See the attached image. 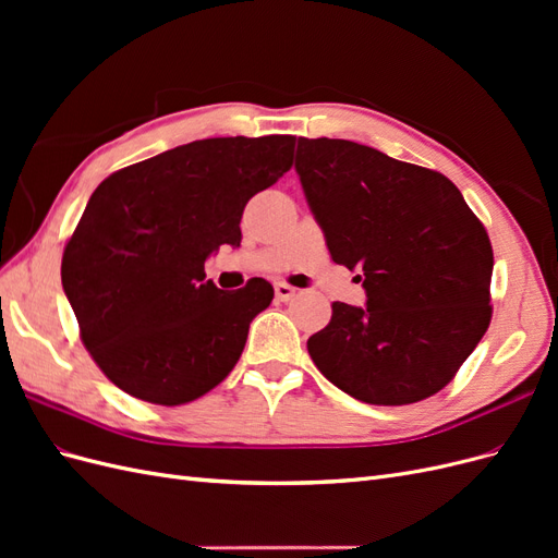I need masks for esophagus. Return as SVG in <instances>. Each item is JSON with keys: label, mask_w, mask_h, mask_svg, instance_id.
I'll return each mask as SVG.
<instances>
[{"label": "esophagus", "mask_w": 558, "mask_h": 558, "mask_svg": "<svg viewBox=\"0 0 558 558\" xmlns=\"http://www.w3.org/2000/svg\"><path fill=\"white\" fill-rule=\"evenodd\" d=\"M275 293H277V298H279L281 302H289V300H293V298H295L298 289H293V286H289V283L279 281V283L275 286Z\"/></svg>", "instance_id": "34e87169"}]
</instances>
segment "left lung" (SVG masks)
<instances>
[{"instance_id":"8db88e82","label":"left lung","mask_w":558,"mask_h":558,"mask_svg":"<svg viewBox=\"0 0 558 558\" xmlns=\"http://www.w3.org/2000/svg\"><path fill=\"white\" fill-rule=\"evenodd\" d=\"M295 172L337 265L361 269L365 307L332 302L307 340L320 375L369 404L445 388L492 324L494 248L440 172L347 140H298Z\"/></svg>"}]
</instances>
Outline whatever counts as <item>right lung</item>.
Wrapping results in <instances>:
<instances>
[{
  "instance_id": "1",
  "label": "right lung",
  "mask_w": 558,
  "mask_h": 558,
  "mask_svg": "<svg viewBox=\"0 0 558 558\" xmlns=\"http://www.w3.org/2000/svg\"><path fill=\"white\" fill-rule=\"evenodd\" d=\"M295 137H216L177 146L97 185L62 253L81 340L121 391L183 404L240 361L272 283L221 291L205 260L240 246L246 202L293 165Z\"/></svg>"
}]
</instances>
